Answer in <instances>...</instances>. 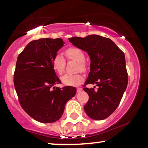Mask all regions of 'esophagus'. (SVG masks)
I'll return each mask as SVG.
<instances>
[{
    "instance_id": "1",
    "label": "esophagus",
    "mask_w": 148,
    "mask_h": 148,
    "mask_svg": "<svg viewBox=\"0 0 148 148\" xmlns=\"http://www.w3.org/2000/svg\"><path fill=\"white\" fill-rule=\"evenodd\" d=\"M82 90V88H77V92H79Z\"/></svg>"
}]
</instances>
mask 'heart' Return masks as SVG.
<instances>
[{
  "mask_svg": "<svg viewBox=\"0 0 148 148\" xmlns=\"http://www.w3.org/2000/svg\"><path fill=\"white\" fill-rule=\"evenodd\" d=\"M66 58L69 60H73L78 62L77 70L85 71H86V64L85 62V54L80 48L77 47H69L64 51ZM52 65L55 72L58 75L63 73L66 65V60L60 54H56L52 60ZM84 80L82 75L65 74L62 77L61 81L66 86H77Z\"/></svg>",
  "mask_w": 148,
  "mask_h": 148,
  "instance_id": "1",
  "label": "heart"
}]
</instances>
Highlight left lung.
<instances>
[{
    "mask_svg": "<svg viewBox=\"0 0 148 148\" xmlns=\"http://www.w3.org/2000/svg\"><path fill=\"white\" fill-rule=\"evenodd\" d=\"M69 40L88 52L91 60L90 72L84 85L89 95L85 112L94 120L106 119L118 107L128 84L124 52L110 39L98 35ZM88 84H96L99 88H88Z\"/></svg>",
    "mask_w": 148,
    "mask_h": 148,
    "instance_id": "left-lung-1",
    "label": "left lung"
}]
</instances>
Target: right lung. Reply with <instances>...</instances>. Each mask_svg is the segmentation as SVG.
I'll list each match as a JSON object with an SVG mask.
<instances>
[{"instance_id":"obj_1","label":"right lung","mask_w":148,"mask_h":148,"mask_svg":"<svg viewBox=\"0 0 148 148\" xmlns=\"http://www.w3.org/2000/svg\"><path fill=\"white\" fill-rule=\"evenodd\" d=\"M61 38H41L30 42L17 57L14 86L22 108L36 121L53 123L62 116L76 88L54 86L60 84L52 60L63 46Z\"/></svg>"}]
</instances>
